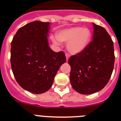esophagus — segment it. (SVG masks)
<instances>
[{
    "label": "esophagus",
    "instance_id": "1",
    "mask_svg": "<svg viewBox=\"0 0 121 121\" xmlns=\"http://www.w3.org/2000/svg\"><path fill=\"white\" fill-rule=\"evenodd\" d=\"M66 60L68 61V59L69 58V57H70V55L68 53H66Z\"/></svg>",
    "mask_w": 121,
    "mask_h": 121
}]
</instances>
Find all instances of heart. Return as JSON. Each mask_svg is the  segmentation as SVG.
<instances>
[{
	"instance_id": "b5f03b06",
	"label": "heart",
	"mask_w": 121,
	"mask_h": 121,
	"mask_svg": "<svg viewBox=\"0 0 121 121\" xmlns=\"http://www.w3.org/2000/svg\"><path fill=\"white\" fill-rule=\"evenodd\" d=\"M91 36V31L88 28L74 27L61 30L57 37L53 36L52 39L56 44H59L60 41L68 42L67 48L69 52L78 53L86 48Z\"/></svg>"
}]
</instances>
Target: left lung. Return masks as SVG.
I'll use <instances>...</instances> for the list:
<instances>
[{
	"mask_svg": "<svg viewBox=\"0 0 121 121\" xmlns=\"http://www.w3.org/2000/svg\"><path fill=\"white\" fill-rule=\"evenodd\" d=\"M93 24L92 39L82 52L68 60L72 88L82 94L100 91L108 82L114 68L113 42L107 30Z\"/></svg>",
	"mask_w": 121,
	"mask_h": 121,
	"instance_id": "8db88e82",
	"label": "left lung"
}]
</instances>
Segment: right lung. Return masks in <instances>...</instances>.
<instances>
[{
  "mask_svg": "<svg viewBox=\"0 0 121 121\" xmlns=\"http://www.w3.org/2000/svg\"><path fill=\"white\" fill-rule=\"evenodd\" d=\"M50 22L33 21L20 28L11 44V69L23 89L41 94L51 88L55 76L66 59L48 43Z\"/></svg>",
  "mask_w": 121,
  "mask_h": 121,
  "instance_id": "obj_1",
  "label": "right lung"
}]
</instances>
